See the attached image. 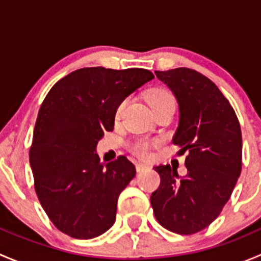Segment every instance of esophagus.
<instances>
[{"label": "esophagus", "instance_id": "1", "mask_svg": "<svg viewBox=\"0 0 261 261\" xmlns=\"http://www.w3.org/2000/svg\"><path fill=\"white\" fill-rule=\"evenodd\" d=\"M147 167H149V165L145 164V163H138V164H136V172H143V170L146 169Z\"/></svg>", "mask_w": 261, "mask_h": 261}]
</instances>
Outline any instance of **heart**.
I'll use <instances>...</instances> for the list:
<instances>
[{
  "mask_svg": "<svg viewBox=\"0 0 261 261\" xmlns=\"http://www.w3.org/2000/svg\"><path fill=\"white\" fill-rule=\"evenodd\" d=\"M146 99L149 102L150 107H151L152 112L159 110L160 107L165 106L168 103H173L174 102V98H173L172 94L167 91V89H163V88H152L150 89L149 92L146 93ZM126 102H121L118 105L117 110H116V117H120L121 112H122L123 107H125ZM149 150H150V144L147 141H140L134 147V151L136 154L141 155V156H146L149 154Z\"/></svg>",
  "mask_w": 261,
  "mask_h": 261,
  "instance_id": "heart-1",
  "label": "heart"
}]
</instances>
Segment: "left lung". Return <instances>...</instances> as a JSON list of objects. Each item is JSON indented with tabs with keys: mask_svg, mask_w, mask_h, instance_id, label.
I'll list each match as a JSON object with an SVG mask.
<instances>
[{
	"mask_svg": "<svg viewBox=\"0 0 261 261\" xmlns=\"http://www.w3.org/2000/svg\"><path fill=\"white\" fill-rule=\"evenodd\" d=\"M155 74L177 99L179 122L173 144L188 155L183 177L169 164L154 167L160 186L150 202L163 227L191 235L218 217L240 177V123L230 102L201 73L175 68Z\"/></svg>",
	"mask_w": 261,
	"mask_h": 261,
	"instance_id": "left-lung-1",
	"label": "left lung"
}]
</instances>
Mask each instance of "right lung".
I'll list each match as a JSON object with an SVG mask.
<instances>
[{"instance_id":"obj_1","label":"right lung","mask_w":261,"mask_h":261,"mask_svg":"<svg viewBox=\"0 0 261 261\" xmlns=\"http://www.w3.org/2000/svg\"><path fill=\"white\" fill-rule=\"evenodd\" d=\"M152 78L141 68H82L46 94L29 158L39 201L62 232L87 240L115 223L118 196L136 169L126 156L101 163L97 144L114 130L118 105Z\"/></svg>"}]
</instances>
